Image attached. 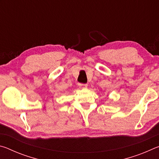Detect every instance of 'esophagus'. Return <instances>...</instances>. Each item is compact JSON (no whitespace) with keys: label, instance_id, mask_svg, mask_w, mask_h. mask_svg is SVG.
Returning a JSON list of instances; mask_svg holds the SVG:
<instances>
[{"label":"esophagus","instance_id":"34e87169","mask_svg":"<svg viewBox=\"0 0 159 159\" xmlns=\"http://www.w3.org/2000/svg\"><path fill=\"white\" fill-rule=\"evenodd\" d=\"M79 86L80 88H86L88 87V84H83V83H79Z\"/></svg>","mask_w":159,"mask_h":159}]
</instances>
